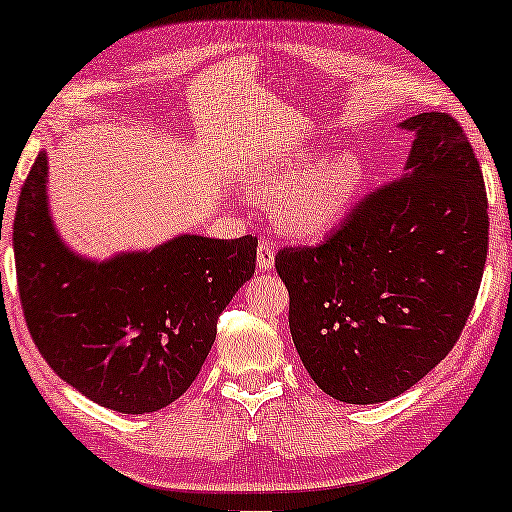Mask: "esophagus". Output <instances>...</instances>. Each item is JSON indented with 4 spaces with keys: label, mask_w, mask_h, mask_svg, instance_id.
<instances>
[{
    "label": "esophagus",
    "mask_w": 512,
    "mask_h": 512,
    "mask_svg": "<svg viewBox=\"0 0 512 512\" xmlns=\"http://www.w3.org/2000/svg\"><path fill=\"white\" fill-rule=\"evenodd\" d=\"M275 244H272L268 237H261V242H258V254H256V263L261 270H272V265H275Z\"/></svg>",
    "instance_id": "34e87169"
}]
</instances>
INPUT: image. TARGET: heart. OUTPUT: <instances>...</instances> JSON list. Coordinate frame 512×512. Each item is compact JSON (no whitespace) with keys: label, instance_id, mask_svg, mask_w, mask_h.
Segmentation results:
<instances>
[{"label":"heart","instance_id":"b5f03b06","mask_svg":"<svg viewBox=\"0 0 512 512\" xmlns=\"http://www.w3.org/2000/svg\"><path fill=\"white\" fill-rule=\"evenodd\" d=\"M363 179L354 153H338L321 163V153L279 158L263 165L254 181L261 198H275L277 223L293 235H317L352 205Z\"/></svg>","mask_w":512,"mask_h":512}]
</instances>
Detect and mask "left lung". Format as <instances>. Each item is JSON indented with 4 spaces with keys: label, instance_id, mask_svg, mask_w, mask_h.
I'll return each instance as SVG.
<instances>
[{
    "label": "left lung",
    "instance_id": "8db88e82",
    "mask_svg": "<svg viewBox=\"0 0 512 512\" xmlns=\"http://www.w3.org/2000/svg\"><path fill=\"white\" fill-rule=\"evenodd\" d=\"M408 165L314 247H282L289 326L312 380L338 401L401 396L464 331L489 240L485 179L450 114L412 116Z\"/></svg>",
    "mask_w": 512,
    "mask_h": 512
}]
</instances>
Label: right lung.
Masks as SVG:
<instances>
[{"label": "right lung", "mask_w": 512, "mask_h": 512, "mask_svg": "<svg viewBox=\"0 0 512 512\" xmlns=\"http://www.w3.org/2000/svg\"><path fill=\"white\" fill-rule=\"evenodd\" d=\"M46 153L13 216L20 305L48 366L104 408L144 415L184 394L216 338V321L254 275L251 235H181L151 254L90 263L65 249L46 207Z\"/></svg>", "instance_id": "1"}]
</instances>
